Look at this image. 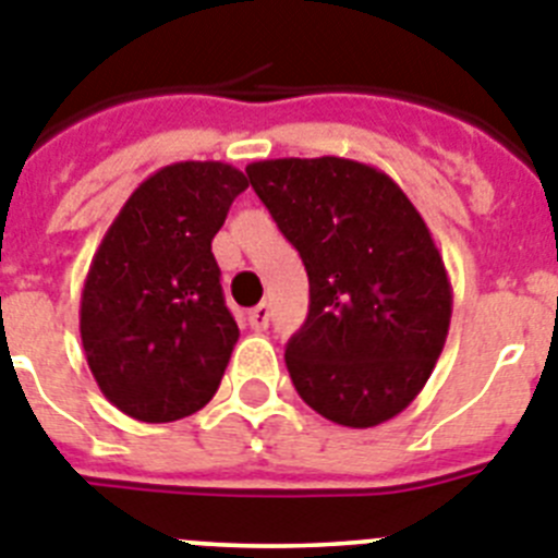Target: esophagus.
Wrapping results in <instances>:
<instances>
[{
	"label": "esophagus",
	"instance_id": "1",
	"mask_svg": "<svg viewBox=\"0 0 558 558\" xmlns=\"http://www.w3.org/2000/svg\"><path fill=\"white\" fill-rule=\"evenodd\" d=\"M268 322H270L268 304H256L254 311H247V325H251V330L262 332L265 327H268Z\"/></svg>",
	"mask_w": 558,
	"mask_h": 558
}]
</instances>
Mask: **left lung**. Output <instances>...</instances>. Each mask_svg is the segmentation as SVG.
Here are the masks:
<instances>
[{"mask_svg":"<svg viewBox=\"0 0 558 558\" xmlns=\"http://www.w3.org/2000/svg\"><path fill=\"white\" fill-rule=\"evenodd\" d=\"M245 171L311 282L307 322L284 350L302 401L350 428L401 415L451 322L449 274L412 199L347 157H279Z\"/></svg>","mask_w":558,"mask_h":558,"instance_id":"obj_1","label":"left lung"}]
</instances>
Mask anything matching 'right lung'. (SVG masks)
<instances>
[{"label":"right lung","mask_w":558,"mask_h":558,"mask_svg":"<svg viewBox=\"0 0 558 558\" xmlns=\"http://www.w3.org/2000/svg\"><path fill=\"white\" fill-rule=\"evenodd\" d=\"M245 189V174L220 160L163 166L104 233L81 290V344L123 415L180 421L220 387L240 327L211 240Z\"/></svg>","instance_id":"right-lung-1"}]
</instances>
